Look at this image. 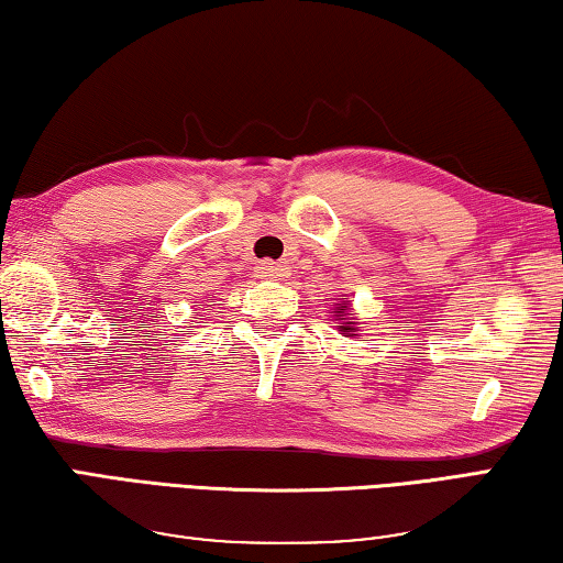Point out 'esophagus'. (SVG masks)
Masks as SVG:
<instances>
[{
	"mask_svg": "<svg viewBox=\"0 0 563 563\" xmlns=\"http://www.w3.org/2000/svg\"><path fill=\"white\" fill-rule=\"evenodd\" d=\"M256 274L264 276V279H282V276L289 274V266L282 262L264 260V262H260V266H256Z\"/></svg>",
	"mask_w": 563,
	"mask_h": 563,
	"instance_id": "esophagus-1",
	"label": "esophagus"
}]
</instances>
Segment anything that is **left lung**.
<instances>
[{
    "label": "left lung",
    "mask_w": 563,
    "mask_h": 563,
    "mask_svg": "<svg viewBox=\"0 0 563 563\" xmlns=\"http://www.w3.org/2000/svg\"><path fill=\"white\" fill-rule=\"evenodd\" d=\"M334 317L344 319V321H342V327H339V331H356V329H354V321H346V307H336ZM352 336H356V334H352Z\"/></svg>",
    "instance_id": "1"
}]
</instances>
